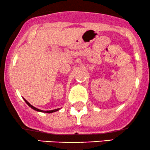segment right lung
<instances>
[{
  "label": "right lung",
  "instance_id": "add662e5",
  "mask_svg": "<svg viewBox=\"0 0 150 150\" xmlns=\"http://www.w3.org/2000/svg\"><path fill=\"white\" fill-rule=\"evenodd\" d=\"M23 99H24V101H25L26 103L29 106L30 108H33V109L35 110H36V111H38V112H46V113H52V112H54L58 111V110H59L61 109V108H57V109L51 110H40V109H39V108H37L35 107V106H33V105H31V104H30L29 103V102H28V101H26V100L25 99H24V98H23Z\"/></svg>",
  "mask_w": 150,
  "mask_h": 150
}]
</instances>
